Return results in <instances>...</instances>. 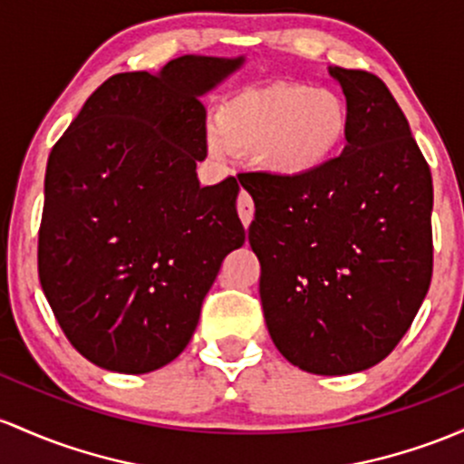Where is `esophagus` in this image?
I'll return each instance as SVG.
<instances>
[{
	"mask_svg": "<svg viewBox=\"0 0 464 464\" xmlns=\"http://www.w3.org/2000/svg\"><path fill=\"white\" fill-rule=\"evenodd\" d=\"M237 213H240L244 228H248V224L253 220V213H256V205H253V198L246 191H242L240 198H237Z\"/></svg>",
	"mask_w": 464,
	"mask_h": 464,
	"instance_id": "esophagus-1",
	"label": "esophagus"
}]
</instances>
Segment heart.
<instances>
[{
	"label": "heart",
	"instance_id": "b5f03b06",
	"mask_svg": "<svg viewBox=\"0 0 464 464\" xmlns=\"http://www.w3.org/2000/svg\"><path fill=\"white\" fill-rule=\"evenodd\" d=\"M350 131V110L333 90L306 83H268L224 101L208 147L218 156L251 154L288 180L322 174L341 154Z\"/></svg>",
	"mask_w": 464,
	"mask_h": 464
}]
</instances>
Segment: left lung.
<instances>
[{"label":"left lung","mask_w":464,"mask_h":464,"mask_svg":"<svg viewBox=\"0 0 464 464\" xmlns=\"http://www.w3.org/2000/svg\"><path fill=\"white\" fill-rule=\"evenodd\" d=\"M350 110L348 145L322 174H240L256 202L248 242L273 343L293 365L337 376L383 361L431 282V171L388 85L330 68Z\"/></svg>","instance_id":"obj_1"}]
</instances>
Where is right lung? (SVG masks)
Masks as SVG:
<instances>
[{
  "label": "right lung",
  "instance_id": "obj_1",
  "mask_svg": "<svg viewBox=\"0 0 464 464\" xmlns=\"http://www.w3.org/2000/svg\"><path fill=\"white\" fill-rule=\"evenodd\" d=\"M244 57L185 54L158 74L110 76L45 169L39 282L76 353L145 374L189 343L222 259L244 244L233 176L200 187V96Z\"/></svg>",
  "mask_w": 464,
  "mask_h": 464
}]
</instances>
